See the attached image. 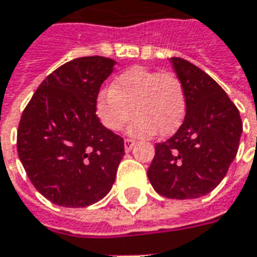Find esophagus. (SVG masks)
I'll return each instance as SVG.
<instances>
[{"label": "esophagus", "mask_w": 257, "mask_h": 257, "mask_svg": "<svg viewBox=\"0 0 257 257\" xmlns=\"http://www.w3.org/2000/svg\"><path fill=\"white\" fill-rule=\"evenodd\" d=\"M123 145H125V151H126V152H129V151H132V148L135 146V141H134V139H129V138H126V139L123 141Z\"/></svg>", "instance_id": "34e87169"}]
</instances>
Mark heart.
<instances>
[{
  "instance_id": "1",
  "label": "heart",
  "mask_w": 257,
  "mask_h": 257,
  "mask_svg": "<svg viewBox=\"0 0 257 257\" xmlns=\"http://www.w3.org/2000/svg\"><path fill=\"white\" fill-rule=\"evenodd\" d=\"M96 115L102 125L118 132L129 125L132 137L171 135L181 126L186 113V96L181 79L172 72L134 67L115 78L111 89L96 96Z\"/></svg>"
}]
</instances>
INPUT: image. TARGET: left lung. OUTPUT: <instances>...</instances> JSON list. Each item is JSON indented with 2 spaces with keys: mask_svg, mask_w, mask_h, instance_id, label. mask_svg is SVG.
I'll list each match as a JSON object with an SVG mask.
<instances>
[{
  "mask_svg": "<svg viewBox=\"0 0 257 257\" xmlns=\"http://www.w3.org/2000/svg\"><path fill=\"white\" fill-rule=\"evenodd\" d=\"M169 62L185 89L186 115L172 138L155 145L148 178L165 198L195 199L226 176L243 125L233 102L206 72L182 58Z\"/></svg>",
  "mask_w": 257,
  "mask_h": 257,
  "instance_id": "obj_1",
  "label": "left lung"
}]
</instances>
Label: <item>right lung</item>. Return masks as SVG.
<instances>
[{
  "instance_id": "1",
  "label": "right lung",
  "mask_w": 257,
  "mask_h": 257,
  "mask_svg": "<svg viewBox=\"0 0 257 257\" xmlns=\"http://www.w3.org/2000/svg\"><path fill=\"white\" fill-rule=\"evenodd\" d=\"M111 58L72 59L38 86L20 120L17 149L30 181L58 206L105 198L125 155L123 139L96 116V96L113 72Z\"/></svg>"
}]
</instances>
